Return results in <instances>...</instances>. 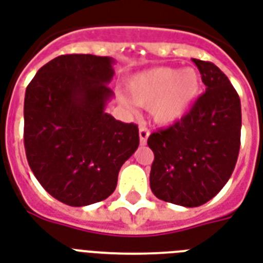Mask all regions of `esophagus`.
<instances>
[{
	"label": "esophagus",
	"mask_w": 263,
	"mask_h": 263,
	"mask_svg": "<svg viewBox=\"0 0 263 263\" xmlns=\"http://www.w3.org/2000/svg\"><path fill=\"white\" fill-rule=\"evenodd\" d=\"M149 135H151V131L147 129L146 126H141V128H139V138H141L142 145H145V143H146Z\"/></svg>",
	"instance_id": "esophagus-1"
}]
</instances>
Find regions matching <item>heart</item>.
I'll list each match as a JSON object with an SVG mask.
<instances>
[{"instance_id": "b5f03b06", "label": "heart", "mask_w": 263, "mask_h": 263, "mask_svg": "<svg viewBox=\"0 0 263 263\" xmlns=\"http://www.w3.org/2000/svg\"><path fill=\"white\" fill-rule=\"evenodd\" d=\"M132 102L149 107L157 124L168 125L185 117L202 90L199 72L186 68L155 67L132 75L126 81ZM129 103L126 97H122Z\"/></svg>"}]
</instances>
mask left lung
Here are the masks:
<instances>
[{
    "label": "left lung",
    "instance_id": "obj_1",
    "mask_svg": "<svg viewBox=\"0 0 263 263\" xmlns=\"http://www.w3.org/2000/svg\"><path fill=\"white\" fill-rule=\"evenodd\" d=\"M206 92L180 121L147 138L155 160L151 190L161 201L196 208L211 201L234 171L241 137V103L213 62L192 58Z\"/></svg>",
    "mask_w": 263,
    "mask_h": 263
}]
</instances>
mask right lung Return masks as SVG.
I'll use <instances>...</instances> for the list:
<instances>
[{"instance_id":"1","label":"right lung","mask_w":263,"mask_h":263,"mask_svg":"<svg viewBox=\"0 0 263 263\" xmlns=\"http://www.w3.org/2000/svg\"><path fill=\"white\" fill-rule=\"evenodd\" d=\"M114 60L65 54L43 65L25 93L23 142L33 174L69 206L104 201L139 146L137 124L107 114Z\"/></svg>"}]
</instances>
